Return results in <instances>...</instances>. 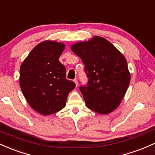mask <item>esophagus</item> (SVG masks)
Wrapping results in <instances>:
<instances>
[{"label":"esophagus","instance_id":"1","mask_svg":"<svg viewBox=\"0 0 155 155\" xmlns=\"http://www.w3.org/2000/svg\"><path fill=\"white\" fill-rule=\"evenodd\" d=\"M74 81V82L75 83L76 86H78V79H77V78H74V81Z\"/></svg>","mask_w":155,"mask_h":155}]
</instances>
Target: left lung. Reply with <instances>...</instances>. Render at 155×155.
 Listing matches in <instances>:
<instances>
[{"label":"left lung","instance_id":"1","mask_svg":"<svg viewBox=\"0 0 155 155\" xmlns=\"http://www.w3.org/2000/svg\"><path fill=\"white\" fill-rule=\"evenodd\" d=\"M82 60L88 78L80 87L86 106L100 114L114 111L121 103L130 82L126 58L109 41L96 36L71 46Z\"/></svg>","mask_w":155,"mask_h":155}]
</instances>
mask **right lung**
Here are the masks:
<instances>
[{"label":"right lung","mask_w":155,"mask_h":155,"mask_svg":"<svg viewBox=\"0 0 155 155\" xmlns=\"http://www.w3.org/2000/svg\"><path fill=\"white\" fill-rule=\"evenodd\" d=\"M65 45L44 41L33 48L20 67V86L28 103L39 114L51 115L63 109L75 83L66 78L58 61Z\"/></svg>","instance_id":"1"}]
</instances>
